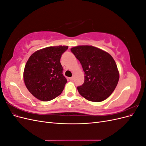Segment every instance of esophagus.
I'll return each instance as SVG.
<instances>
[{
	"label": "esophagus",
	"instance_id": "1",
	"mask_svg": "<svg viewBox=\"0 0 146 146\" xmlns=\"http://www.w3.org/2000/svg\"><path fill=\"white\" fill-rule=\"evenodd\" d=\"M74 77H70V78H69V80H71V81L74 80Z\"/></svg>",
	"mask_w": 146,
	"mask_h": 146
}]
</instances>
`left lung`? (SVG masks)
<instances>
[{
	"label": "left lung",
	"mask_w": 146,
	"mask_h": 146,
	"mask_svg": "<svg viewBox=\"0 0 146 146\" xmlns=\"http://www.w3.org/2000/svg\"><path fill=\"white\" fill-rule=\"evenodd\" d=\"M70 50L85 72V82L77 87L80 94L94 102L107 99L115 90L119 78L117 65L111 55L92 46H78Z\"/></svg>",
	"instance_id": "1"
}]
</instances>
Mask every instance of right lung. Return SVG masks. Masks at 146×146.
Returning a JSON list of instances; mask_svg holds the SVG:
<instances>
[{"label":"right lung","mask_w":146,"mask_h":146,"mask_svg":"<svg viewBox=\"0 0 146 146\" xmlns=\"http://www.w3.org/2000/svg\"><path fill=\"white\" fill-rule=\"evenodd\" d=\"M68 46H50L34 52L25 66L24 81L29 92L41 101H50L61 94L67 80L60 58Z\"/></svg>","instance_id":"add662e5"}]
</instances>
